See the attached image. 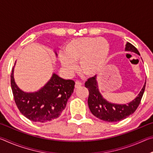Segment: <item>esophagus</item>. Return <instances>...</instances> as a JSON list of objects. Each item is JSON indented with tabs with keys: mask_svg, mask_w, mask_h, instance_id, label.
<instances>
[{
	"mask_svg": "<svg viewBox=\"0 0 153 153\" xmlns=\"http://www.w3.org/2000/svg\"><path fill=\"white\" fill-rule=\"evenodd\" d=\"M82 85V83L81 82L78 81V80H76V84H75V86H76V88H78L79 86H81Z\"/></svg>",
	"mask_w": 153,
	"mask_h": 153,
	"instance_id": "1",
	"label": "esophagus"
}]
</instances>
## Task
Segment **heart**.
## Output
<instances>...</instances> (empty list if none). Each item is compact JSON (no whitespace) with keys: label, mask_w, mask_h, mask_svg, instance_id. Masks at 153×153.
<instances>
[{"label":"heart","mask_w":153,"mask_h":153,"mask_svg":"<svg viewBox=\"0 0 153 153\" xmlns=\"http://www.w3.org/2000/svg\"><path fill=\"white\" fill-rule=\"evenodd\" d=\"M64 52L60 60L67 74L73 73L75 63L78 61L79 71L84 76H92L100 73L107 63L109 45L103 38L84 37L69 41Z\"/></svg>","instance_id":"obj_1"}]
</instances>
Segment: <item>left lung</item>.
<instances>
[{
    "instance_id": "8db88e82",
    "label": "left lung",
    "mask_w": 153,
    "mask_h": 153,
    "mask_svg": "<svg viewBox=\"0 0 153 153\" xmlns=\"http://www.w3.org/2000/svg\"><path fill=\"white\" fill-rule=\"evenodd\" d=\"M126 51L134 52L140 55L138 49L129 42L126 44ZM145 86L146 82L138 97L131 102L126 105H117L108 102L103 98L98 90L97 76L90 77L85 82V87L89 92L88 104L90 111L97 118L108 122H115L124 120L135 112L140 103Z\"/></svg>"
}]
</instances>
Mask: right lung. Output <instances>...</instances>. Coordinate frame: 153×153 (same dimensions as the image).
Segmentation results:
<instances>
[{
    "instance_id": "obj_1",
    "label": "right lung",
    "mask_w": 153,
    "mask_h": 153,
    "mask_svg": "<svg viewBox=\"0 0 153 153\" xmlns=\"http://www.w3.org/2000/svg\"><path fill=\"white\" fill-rule=\"evenodd\" d=\"M11 84L15 102L21 113L34 122L45 123L61 115L74 92L75 82L53 74L47 84L40 90L25 92L15 84L13 67Z\"/></svg>"
}]
</instances>
